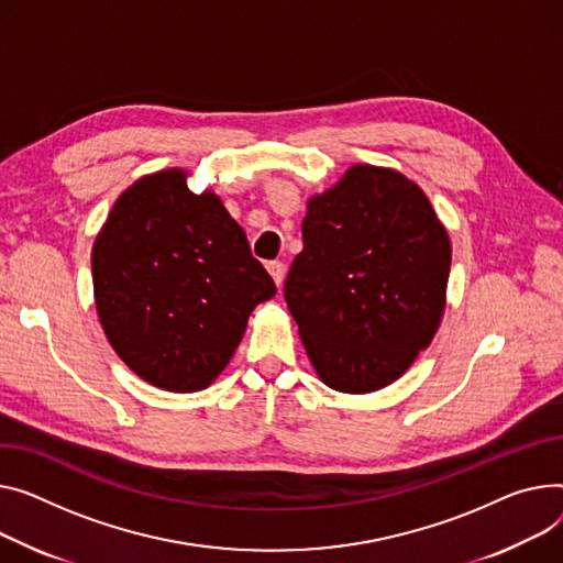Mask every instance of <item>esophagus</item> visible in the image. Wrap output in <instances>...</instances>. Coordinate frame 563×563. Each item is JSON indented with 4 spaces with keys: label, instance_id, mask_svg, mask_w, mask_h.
Here are the masks:
<instances>
[{
    "label": "esophagus",
    "instance_id": "esophagus-1",
    "mask_svg": "<svg viewBox=\"0 0 563 563\" xmlns=\"http://www.w3.org/2000/svg\"><path fill=\"white\" fill-rule=\"evenodd\" d=\"M267 272L272 274L274 283L280 287V285H283V278H285V265H283V262H278V260L267 262Z\"/></svg>",
    "mask_w": 563,
    "mask_h": 563
}]
</instances>
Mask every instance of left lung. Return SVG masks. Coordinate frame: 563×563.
Segmentation results:
<instances>
[{
	"label": "left lung",
	"instance_id": "obj_1",
	"mask_svg": "<svg viewBox=\"0 0 563 563\" xmlns=\"http://www.w3.org/2000/svg\"><path fill=\"white\" fill-rule=\"evenodd\" d=\"M451 240L417 183L353 165L308 201L285 301L319 378L368 394L430 346L445 308Z\"/></svg>",
	"mask_w": 563,
	"mask_h": 563
}]
</instances>
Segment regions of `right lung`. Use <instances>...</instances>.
Returning a JSON list of instances; mask_svg holds the SVG:
<instances>
[{"label": "right lung", "instance_id": "right-lung-1", "mask_svg": "<svg viewBox=\"0 0 563 563\" xmlns=\"http://www.w3.org/2000/svg\"><path fill=\"white\" fill-rule=\"evenodd\" d=\"M187 172L142 176L92 246L95 306L110 346L148 385L206 389L233 357L249 314L276 285L214 192Z\"/></svg>", "mask_w": 563, "mask_h": 563}]
</instances>
